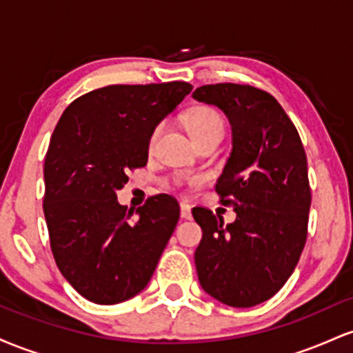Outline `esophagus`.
<instances>
[{
	"label": "esophagus",
	"instance_id": "1",
	"mask_svg": "<svg viewBox=\"0 0 353 353\" xmlns=\"http://www.w3.org/2000/svg\"><path fill=\"white\" fill-rule=\"evenodd\" d=\"M181 217L182 219L192 217V214H190V205L185 204V202H181Z\"/></svg>",
	"mask_w": 353,
	"mask_h": 353
}]
</instances>
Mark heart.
<instances>
[{
  "label": "heart",
  "mask_w": 353,
  "mask_h": 353,
  "mask_svg": "<svg viewBox=\"0 0 353 353\" xmlns=\"http://www.w3.org/2000/svg\"><path fill=\"white\" fill-rule=\"evenodd\" d=\"M185 128H188L189 134L192 136V139L197 144L201 141L208 139V137L224 136L225 124L217 109L210 106H197L190 109L188 116H185ZM161 129H163L161 124L152 129L151 136H149V148L156 144L157 137L161 134Z\"/></svg>",
  "instance_id": "heart-1"
}]
</instances>
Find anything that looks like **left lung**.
<instances>
[{
    "instance_id": "left-lung-1",
    "label": "left lung",
    "mask_w": 353,
    "mask_h": 353,
    "mask_svg": "<svg viewBox=\"0 0 353 353\" xmlns=\"http://www.w3.org/2000/svg\"><path fill=\"white\" fill-rule=\"evenodd\" d=\"M192 98L222 109L232 125V152L216 190L237 214L224 225L212 210L192 209L202 229L197 277L225 305H257L282 289L305 245L312 202L305 151L292 121L262 89L208 84Z\"/></svg>"
}]
</instances>
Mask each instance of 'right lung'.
Masks as SVG:
<instances>
[{"mask_svg": "<svg viewBox=\"0 0 353 353\" xmlns=\"http://www.w3.org/2000/svg\"><path fill=\"white\" fill-rule=\"evenodd\" d=\"M190 91L184 81L112 84L72 101L56 124L44 159V217L56 265L88 301H128L156 270L179 204L157 194L128 210L116 192L129 171L148 164L152 129Z\"/></svg>", "mask_w": 353, "mask_h": 353, "instance_id": "1", "label": "right lung"}]
</instances>
